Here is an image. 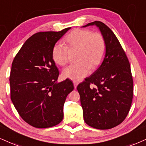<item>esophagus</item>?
<instances>
[{
  "label": "esophagus",
  "instance_id": "obj_1",
  "mask_svg": "<svg viewBox=\"0 0 146 146\" xmlns=\"http://www.w3.org/2000/svg\"><path fill=\"white\" fill-rule=\"evenodd\" d=\"M73 85H74L75 88L76 89V88H77V86H78V83L77 82H73Z\"/></svg>",
  "mask_w": 146,
  "mask_h": 146
}]
</instances>
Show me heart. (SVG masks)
<instances>
[{
	"mask_svg": "<svg viewBox=\"0 0 146 146\" xmlns=\"http://www.w3.org/2000/svg\"><path fill=\"white\" fill-rule=\"evenodd\" d=\"M66 43L71 49H79L80 62L71 64L63 69V78L80 82L90 73L91 65L96 68L101 64L105 54V38L100 33L89 30L76 29L66 36ZM54 61L64 65L68 61V48L61 43H56L52 50Z\"/></svg>",
	"mask_w": 146,
	"mask_h": 146,
	"instance_id": "heart-1",
	"label": "heart"
}]
</instances>
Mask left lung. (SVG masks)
Here are the masks:
<instances>
[{"label": "left lung", "mask_w": 146, "mask_h": 146, "mask_svg": "<svg viewBox=\"0 0 146 146\" xmlns=\"http://www.w3.org/2000/svg\"><path fill=\"white\" fill-rule=\"evenodd\" d=\"M90 26L99 28L105 38V57L99 67L77 89L86 123L94 129H110L122 123L131 108L133 95L131 66L118 39L108 26L95 21L82 27Z\"/></svg>", "instance_id": "obj_1"}]
</instances>
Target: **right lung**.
<instances>
[{
    "mask_svg": "<svg viewBox=\"0 0 146 146\" xmlns=\"http://www.w3.org/2000/svg\"><path fill=\"white\" fill-rule=\"evenodd\" d=\"M71 29L33 35L12 62L11 101L23 120L35 128L59 124L66 96L74 89L68 79L58 82L59 71L52 56L54 45Z\"/></svg>",
    "mask_w": 146,
    "mask_h": 146,
    "instance_id": "right-lung-1",
    "label": "right lung"
}]
</instances>
